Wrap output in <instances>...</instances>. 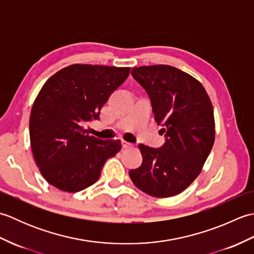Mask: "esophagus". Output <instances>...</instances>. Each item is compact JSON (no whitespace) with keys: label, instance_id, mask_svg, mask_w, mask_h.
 <instances>
[{"label":"esophagus","instance_id":"obj_1","mask_svg":"<svg viewBox=\"0 0 254 254\" xmlns=\"http://www.w3.org/2000/svg\"><path fill=\"white\" fill-rule=\"evenodd\" d=\"M132 147H133L132 144H128V143H127V142L122 141V148H123V149H128V148H132Z\"/></svg>","mask_w":254,"mask_h":254}]
</instances>
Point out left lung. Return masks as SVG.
<instances>
[{"label": "left lung", "mask_w": 254, "mask_h": 254, "mask_svg": "<svg viewBox=\"0 0 254 254\" xmlns=\"http://www.w3.org/2000/svg\"><path fill=\"white\" fill-rule=\"evenodd\" d=\"M132 76L148 94L166 143L160 148L139 144L142 165L128 175L134 185L150 196L177 195L196 179L212 150V101L196 78L174 66L134 67Z\"/></svg>", "instance_id": "1"}]
</instances>
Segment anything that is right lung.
<instances>
[{"mask_svg":"<svg viewBox=\"0 0 254 254\" xmlns=\"http://www.w3.org/2000/svg\"><path fill=\"white\" fill-rule=\"evenodd\" d=\"M130 67L72 64L47 80L29 118L31 152L42 177L64 192L75 193L99 179L120 141L88 135L84 124L99 119L110 95L123 84Z\"/></svg>","mask_w":254,"mask_h":254,"instance_id":"1","label":"right lung"}]
</instances>
